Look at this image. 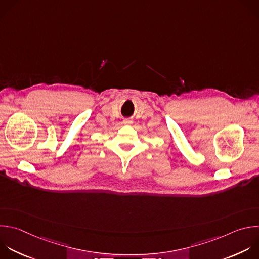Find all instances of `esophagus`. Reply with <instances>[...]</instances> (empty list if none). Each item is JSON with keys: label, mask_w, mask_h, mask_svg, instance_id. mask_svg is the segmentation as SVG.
Listing matches in <instances>:
<instances>
[{"label": "esophagus", "mask_w": 259, "mask_h": 259, "mask_svg": "<svg viewBox=\"0 0 259 259\" xmlns=\"http://www.w3.org/2000/svg\"><path fill=\"white\" fill-rule=\"evenodd\" d=\"M124 123H125V124H130L131 122H130L129 120H125V121H124Z\"/></svg>", "instance_id": "esophagus-1"}]
</instances>
